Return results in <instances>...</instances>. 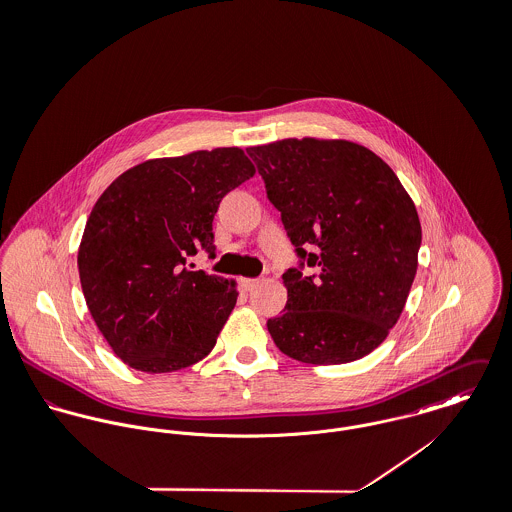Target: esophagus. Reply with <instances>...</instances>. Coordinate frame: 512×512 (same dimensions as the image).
Returning a JSON list of instances; mask_svg holds the SVG:
<instances>
[{
    "mask_svg": "<svg viewBox=\"0 0 512 512\" xmlns=\"http://www.w3.org/2000/svg\"><path fill=\"white\" fill-rule=\"evenodd\" d=\"M258 284H260L258 278H242V288H244L246 292H252Z\"/></svg>",
    "mask_w": 512,
    "mask_h": 512,
    "instance_id": "1",
    "label": "esophagus"
}]
</instances>
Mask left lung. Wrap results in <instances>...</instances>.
Returning a JSON list of instances; mask_svg holds the SVG:
<instances>
[{"mask_svg":"<svg viewBox=\"0 0 512 512\" xmlns=\"http://www.w3.org/2000/svg\"><path fill=\"white\" fill-rule=\"evenodd\" d=\"M246 151L297 256L317 270L282 276L288 303L268 319L276 347L307 365L363 359L396 325L418 270L414 201L388 163L347 140L288 138Z\"/></svg>","mask_w":512,"mask_h":512,"instance_id":"obj_1","label":"left lung"}]
</instances>
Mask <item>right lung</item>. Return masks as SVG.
<instances>
[{"instance_id":"right-lung-1","label":"right lung","mask_w":512,"mask_h":512,"mask_svg":"<svg viewBox=\"0 0 512 512\" xmlns=\"http://www.w3.org/2000/svg\"><path fill=\"white\" fill-rule=\"evenodd\" d=\"M256 173L240 147L147 159L96 201L78 246L88 311L126 365L173 372L205 359L236 305V282L193 272L215 252L220 199Z\"/></svg>"}]
</instances>
